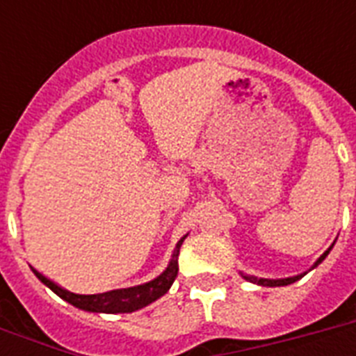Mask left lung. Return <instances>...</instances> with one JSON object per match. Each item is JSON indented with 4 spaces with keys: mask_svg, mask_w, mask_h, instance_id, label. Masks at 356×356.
Returning a JSON list of instances; mask_svg holds the SVG:
<instances>
[{
    "mask_svg": "<svg viewBox=\"0 0 356 356\" xmlns=\"http://www.w3.org/2000/svg\"><path fill=\"white\" fill-rule=\"evenodd\" d=\"M329 251H331V248L327 249L325 253L321 254L320 259H318V262H316V264H314V268H316V266H318V264H320L321 260L325 259L327 254H329ZM303 275H305V273H303ZM303 275L290 277V279H277V281H273V279H257V277H249V275H243V277H245L248 281L257 282V284H260V286H286V284H292V282L299 281V279H301V277H303Z\"/></svg>",
    "mask_w": 356,
    "mask_h": 356,
    "instance_id": "1",
    "label": "left lung"
}]
</instances>
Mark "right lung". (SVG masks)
<instances>
[{
  "mask_svg": "<svg viewBox=\"0 0 356 356\" xmlns=\"http://www.w3.org/2000/svg\"><path fill=\"white\" fill-rule=\"evenodd\" d=\"M183 236L179 240L177 248L173 251L172 262L166 268V271L159 275L155 281L145 282V284H140V286L133 288H122V290H111V292L105 293H94V296H79V293H72L64 288L57 286L55 282L49 281L47 277H44L42 273H38L36 270L35 275L40 279L46 286H49L53 292L57 293L58 298H63L64 301H68L77 309L83 310H90V312H107V314H122V312H133V310H138L145 305L153 303L155 299H159L161 296L170 290V286L175 281L179 271L177 264V257H179V249H181V243L184 242Z\"/></svg>",
  "mask_w": 356,
  "mask_h": 356,
  "instance_id": "right-lung-1",
  "label": "right lung"
}]
</instances>
